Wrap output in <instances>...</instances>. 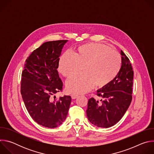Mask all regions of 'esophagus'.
I'll return each instance as SVG.
<instances>
[{"label": "esophagus", "instance_id": "34e87169", "mask_svg": "<svg viewBox=\"0 0 154 154\" xmlns=\"http://www.w3.org/2000/svg\"><path fill=\"white\" fill-rule=\"evenodd\" d=\"M78 96H78L77 94H72V95H71V97H72V99H76Z\"/></svg>", "mask_w": 154, "mask_h": 154}]
</instances>
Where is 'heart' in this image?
<instances>
[{"label": "heart", "instance_id": "1", "mask_svg": "<svg viewBox=\"0 0 154 154\" xmlns=\"http://www.w3.org/2000/svg\"><path fill=\"white\" fill-rule=\"evenodd\" d=\"M83 75H75L66 82L68 91L83 94L94 85L103 87L111 82L121 66L119 54L108 46L90 43L79 46L73 54L64 53L58 63V70L66 77L75 74L83 66Z\"/></svg>", "mask_w": 154, "mask_h": 154}]
</instances>
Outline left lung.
Instances as JSON below:
<instances>
[{
	"label": "left lung",
	"mask_w": 154,
	"mask_h": 154,
	"mask_svg": "<svg viewBox=\"0 0 154 154\" xmlns=\"http://www.w3.org/2000/svg\"><path fill=\"white\" fill-rule=\"evenodd\" d=\"M122 64L116 77L101 89L99 101L91 97L88 102L86 115L93 125L108 128L118 122L127 110L132 99L134 71L128 57L121 51Z\"/></svg>",
	"instance_id": "left-lung-1"
}]
</instances>
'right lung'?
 Segmentation results:
<instances>
[{"label": "right lung", "instance_id": "right-lung-1", "mask_svg": "<svg viewBox=\"0 0 154 154\" xmlns=\"http://www.w3.org/2000/svg\"><path fill=\"white\" fill-rule=\"evenodd\" d=\"M68 40L48 41L32 52L22 72L20 93L32 119L48 128L60 125L66 118L70 96H52L63 89L57 68L62 49Z\"/></svg>", "mask_w": 154, "mask_h": 154}]
</instances>
